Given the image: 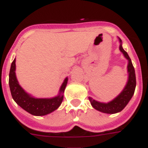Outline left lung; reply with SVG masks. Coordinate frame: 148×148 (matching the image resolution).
<instances>
[{
	"mask_svg": "<svg viewBox=\"0 0 148 148\" xmlns=\"http://www.w3.org/2000/svg\"><path fill=\"white\" fill-rule=\"evenodd\" d=\"M119 38V41L120 43L119 50L124 55L125 59L128 60V66H127L128 81L126 82V85L124 87L123 91L119 93V95L108 103L100 102V101H97L96 100H94L92 97H88L91 106L95 110L100 111L101 113H108V114H113V113H119V112L123 110L132 97L133 95L135 93V87H136V78H135V69H134L130 57L128 55L126 51L123 49V46H122V40L119 38Z\"/></svg>",
	"mask_w": 148,
	"mask_h": 148,
	"instance_id": "1",
	"label": "left lung"
}]
</instances>
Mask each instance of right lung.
Returning a JSON list of instances; mask_svg holds the SVG:
<instances>
[{
    "label": "right lung",
    "mask_w": 148,
    "mask_h": 148,
    "mask_svg": "<svg viewBox=\"0 0 148 148\" xmlns=\"http://www.w3.org/2000/svg\"><path fill=\"white\" fill-rule=\"evenodd\" d=\"M68 77L60 86L57 96L51 98H38L32 96L19 85L16 75V58L11 64L9 74V85L11 95L16 103L33 116H45L52 113L60 106L63 93L66 87Z\"/></svg>",
    "instance_id": "right-lung-1"
}]
</instances>
